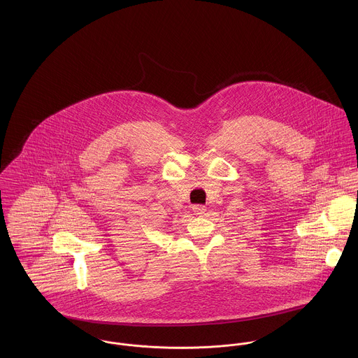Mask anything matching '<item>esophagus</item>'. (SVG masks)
I'll return each instance as SVG.
<instances>
[{
  "label": "esophagus",
  "instance_id": "34e87169",
  "mask_svg": "<svg viewBox=\"0 0 358 358\" xmlns=\"http://www.w3.org/2000/svg\"><path fill=\"white\" fill-rule=\"evenodd\" d=\"M192 210L193 213H194L196 215H203V214L206 213V207H204V206H201V204H196V206H193Z\"/></svg>",
  "mask_w": 358,
  "mask_h": 358
}]
</instances>
